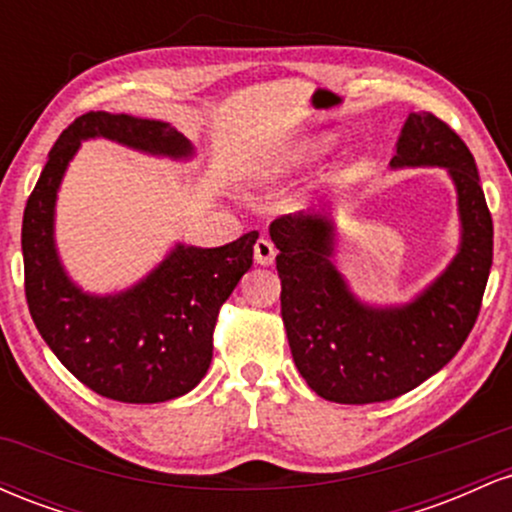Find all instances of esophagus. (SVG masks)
Masks as SVG:
<instances>
[{"mask_svg": "<svg viewBox=\"0 0 512 512\" xmlns=\"http://www.w3.org/2000/svg\"><path fill=\"white\" fill-rule=\"evenodd\" d=\"M274 257H276V248H274V243L269 238H260L255 243V260H257V264H264V267H267V264H272L274 262Z\"/></svg>", "mask_w": 512, "mask_h": 512, "instance_id": "esophagus-1", "label": "esophagus"}]
</instances>
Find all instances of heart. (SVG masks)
Listing matches in <instances>:
<instances>
[{
    "label": "heart",
    "instance_id": "1",
    "mask_svg": "<svg viewBox=\"0 0 512 512\" xmlns=\"http://www.w3.org/2000/svg\"><path fill=\"white\" fill-rule=\"evenodd\" d=\"M317 151H320V149H317Z\"/></svg>",
    "mask_w": 512,
    "mask_h": 512
}]
</instances>
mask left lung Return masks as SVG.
<instances>
[{
	"instance_id": "obj_1",
	"label": "left lung",
	"mask_w": 512,
	"mask_h": 512,
	"mask_svg": "<svg viewBox=\"0 0 512 512\" xmlns=\"http://www.w3.org/2000/svg\"><path fill=\"white\" fill-rule=\"evenodd\" d=\"M392 166L448 168L460 197L462 248L424 296L404 308H366L332 267L325 216H279L281 320L291 356L315 395L339 404L395 399L438 373L467 342L493 262V221L467 144L448 122L411 113Z\"/></svg>"
}]
</instances>
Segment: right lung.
<instances>
[{
  "mask_svg": "<svg viewBox=\"0 0 512 512\" xmlns=\"http://www.w3.org/2000/svg\"><path fill=\"white\" fill-rule=\"evenodd\" d=\"M105 137L163 156H187L175 127L103 110L84 113L60 134L23 209V286L31 317L52 354L96 395L127 404L168 402L207 375L221 305L250 269L260 233L223 248L178 245L127 293L96 298L62 272L52 243V209L62 173L81 139Z\"/></svg>",
  "mask_w": 512,
  "mask_h": 512,
  "instance_id": "1",
  "label": "right lung"
}]
</instances>
